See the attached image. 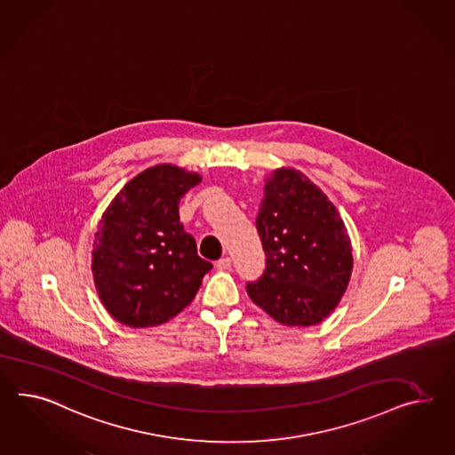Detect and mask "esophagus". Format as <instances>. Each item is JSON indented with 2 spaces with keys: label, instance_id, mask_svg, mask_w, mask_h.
Wrapping results in <instances>:
<instances>
[{
  "label": "esophagus",
  "instance_id": "1",
  "mask_svg": "<svg viewBox=\"0 0 455 455\" xmlns=\"http://www.w3.org/2000/svg\"><path fill=\"white\" fill-rule=\"evenodd\" d=\"M216 267H218V270H229L231 268V259L229 257H222V259L216 262Z\"/></svg>",
  "mask_w": 455,
  "mask_h": 455
}]
</instances>
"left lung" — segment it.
I'll list each match as a JSON object with an SVG mask.
<instances>
[{"label":"left lung","mask_w":455,"mask_h":455,"mask_svg":"<svg viewBox=\"0 0 455 455\" xmlns=\"http://www.w3.org/2000/svg\"><path fill=\"white\" fill-rule=\"evenodd\" d=\"M266 270L247 283L252 302L282 325L320 323L335 310L353 268L350 235L333 203L302 172L266 178L256 220Z\"/></svg>","instance_id":"1"}]
</instances>
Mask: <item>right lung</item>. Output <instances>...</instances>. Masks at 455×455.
<instances>
[{
	"mask_svg": "<svg viewBox=\"0 0 455 455\" xmlns=\"http://www.w3.org/2000/svg\"><path fill=\"white\" fill-rule=\"evenodd\" d=\"M201 176L155 164L130 180L99 222L95 289L107 312L133 328L162 325L195 299L212 264L180 222V199Z\"/></svg>",
	"mask_w": 455,
	"mask_h": 455,
	"instance_id": "right-lung-1",
	"label": "right lung"
}]
</instances>
